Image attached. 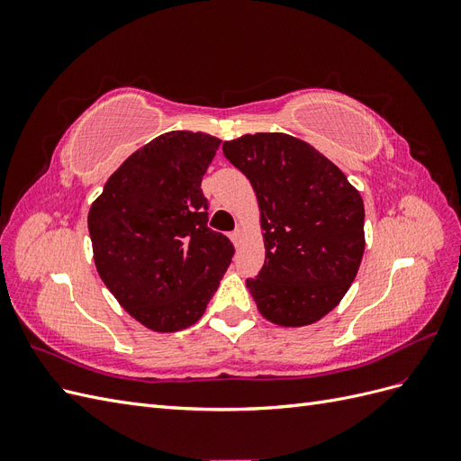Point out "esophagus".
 Returning <instances> with one entry per match:
<instances>
[{
	"label": "esophagus",
	"mask_w": 461,
	"mask_h": 461,
	"mask_svg": "<svg viewBox=\"0 0 461 461\" xmlns=\"http://www.w3.org/2000/svg\"><path fill=\"white\" fill-rule=\"evenodd\" d=\"M230 240L234 242V246H239L240 240H242V230H234V232L230 234Z\"/></svg>",
	"instance_id": "34e87169"
}]
</instances>
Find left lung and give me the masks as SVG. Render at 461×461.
Wrapping results in <instances>:
<instances>
[{
    "mask_svg": "<svg viewBox=\"0 0 461 461\" xmlns=\"http://www.w3.org/2000/svg\"><path fill=\"white\" fill-rule=\"evenodd\" d=\"M252 185L265 244L258 278H248L263 319L305 327L332 312L366 252L364 200L312 144L285 132L244 134L222 144Z\"/></svg>",
    "mask_w": 461,
    "mask_h": 461,
    "instance_id": "obj_1",
    "label": "left lung"
}]
</instances>
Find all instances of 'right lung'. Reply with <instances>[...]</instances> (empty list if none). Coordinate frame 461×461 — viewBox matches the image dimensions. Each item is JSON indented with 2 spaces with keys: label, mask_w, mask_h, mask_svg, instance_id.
Segmentation results:
<instances>
[{
  "label": "right lung",
  "mask_w": 461,
  "mask_h": 461,
  "mask_svg": "<svg viewBox=\"0 0 461 461\" xmlns=\"http://www.w3.org/2000/svg\"><path fill=\"white\" fill-rule=\"evenodd\" d=\"M219 146L212 134L165 132L124 159L92 202L97 275L153 332L196 323L230 265L234 246L207 229L202 192Z\"/></svg>",
  "instance_id": "obj_1"
}]
</instances>
